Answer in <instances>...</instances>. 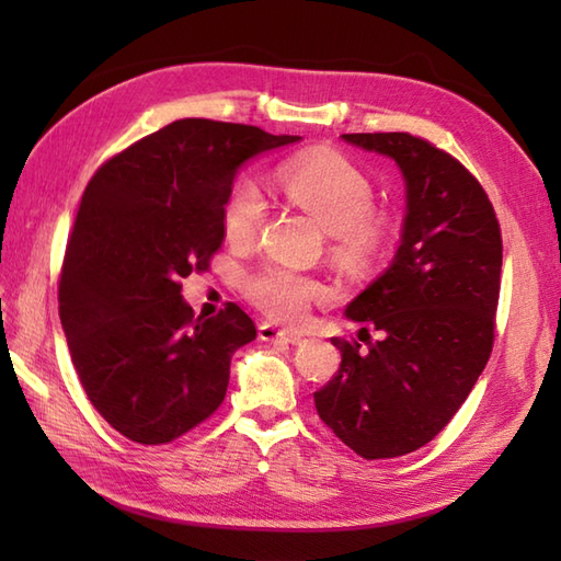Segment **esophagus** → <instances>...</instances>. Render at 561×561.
<instances>
[{
  "label": "esophagus",
  "instance_id": "34e87169",
  "mask_svg": "<svg viewBox=\"0 0 561 561\" xmlns=\"http://www.w3.org/2000/svg\"><path fill=\"white\" fill-rule=\"evenodd\" d=\"M257 335H260V340H265V342H284V344H299L304 340L301 332L279 330V328H274L272 323H262L257 328Z\"/></svg>",
  "mask_w": 561,
  "mask_h": 561
}]
</instances>
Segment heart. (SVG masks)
Masks as SVG:
<instances>
[{
  "mask_svg": "<svg viewBox=\"0 0 561 561\" xmlns=\"http://www.w3.org/2000/svg\"><path fill=\"white\" fill-rule=\"evenodd\" d=\"M279 190L291 205L325 226L328 253L342 267L362 270L376 262L390 238V221L374 209V183L352 159L332 149H313L282 161L274 171ZM267 217L260 187L238 181L224 202L221 226L226 241L248 248L257 241ZM328 291L313 274L282 262H267L248 274L245 296L262 313L279 323H299L313 301Z\"/></svg>",
  "mask_w": 561,
  "mask_h": 561,
  "instance_id": "b5f03b06",
  "label": "heart"
}]
</instances>
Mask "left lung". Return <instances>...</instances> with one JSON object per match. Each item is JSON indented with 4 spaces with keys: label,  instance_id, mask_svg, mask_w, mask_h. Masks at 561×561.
I'll return each mask as SVG.
<instances>
[{
    "label": "left lung",
    "instance_id": "left-lung-1",
    "mask_svg": "<svg viewBox=\"0 0 561 561\" xmlns=\"http://www.w3.org/2000/svg\"><path fill=\"white\" fill-rule=\"evenodd\" d=\"M386 153L408 185L402 243L392 265L347 306L362 332L332 337L337 374L313 392L320 420L366 460L428 444L460 410L492 354L502 229L490 197L465 165L410 133L342 135Z\"/></svg>",
    "mask_w": 561,
    "mask_h": 561
}]
</instances>
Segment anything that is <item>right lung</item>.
Segmentation results:
<instances>
[{
    "label": "right lung",
    "instance_id": "1",
    "mask_svg": "<svg viewBox=\"0 0 561 561\" xmlns=\"http://www.w3.org/2000/svg\"><path fill=\"white\" fill-rule=\"evenodd\" d=\"M299 139L185 117L115 153L83 190L59 320L91 404L125 438L171 444L219 410L231 354L257 330L236 304L195 316L181 279L219 253L238 165Z\"/></svg>",
    "mask_w": 561,
    "mask_h": 561
}]
</instances>
